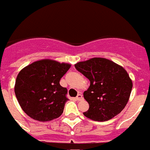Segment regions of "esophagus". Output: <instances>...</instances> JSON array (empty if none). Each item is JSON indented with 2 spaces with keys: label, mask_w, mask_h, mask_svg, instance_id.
<instances>
[{
  "label": "esophagus",
  "mask_w": 150,
  "mask_h": 150,
  "mask_svg": "<svg viewBox=\"0 0 150 150\" xmlns=\"http://www.w3.org/2000/svg\"><path fill=\"white\" fill-rule=\"evenodd\" d=\"M83 95L81 94V93H79L77 95V97H76V100H83Z\"/></svg>",
  "instance_id": "1"
}]
</instances>
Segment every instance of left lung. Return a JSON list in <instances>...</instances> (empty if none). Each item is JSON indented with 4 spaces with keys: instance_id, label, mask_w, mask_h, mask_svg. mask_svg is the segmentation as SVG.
<instances>
[{
    "instance_id": "8db88e82",
    "label": "left lung",
    "mask_w": 150,
    "mask_h": 150,
    "mask_svg": "<svg viewBox=\"0 0 150 150\" xmlns=\"http://www.w3.org/2000/svg\"><path fill=\"white\" fill-rule=\"evenodd\" d=\"M75 67L90 82V87L83 93L90 106L84 116L104 122L125 108L133 85L123 67L105 58H92L77 63Z\"/></svg>"
}]
</instances>
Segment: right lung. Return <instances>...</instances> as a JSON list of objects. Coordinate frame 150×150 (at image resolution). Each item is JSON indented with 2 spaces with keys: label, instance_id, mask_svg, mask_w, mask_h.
<instances>
[{
  "label": "right lung",
  "instance_id": "right-lung-1",
  "mask_svg": "<svg viewBox=\"0 0 150 150\" xmlns=\"http://www.w3.org/2000/svg\"><path fill=\"white\" fill-rule=\"evenodd\" d=\"M71 64L52 60L32 63L17 75L15 93L19 105L30 118L50 121L61 116L67 98V88L60 85Z\"/></svg>",
  "mask_w": 150,
  "mask_h": 150
}]
</instances>
